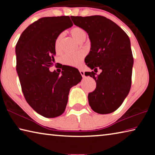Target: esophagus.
<instances>
[{
    "label": "esophagus",
    "mask_w": 155,
    "mask_h": 155,
    "mask_svg": "<svg viewBox=\"0 0 155 155\" xmlns=\"http://www.w3.org/2000/svg\"><path fill=\"white\" fill-rule=\"evenodd\" d=\"M80 73H81V76H82L83 77H85V72H84L83 70H80Z\"/></svg>",
    "instance_id": "1"
}]
</instances>
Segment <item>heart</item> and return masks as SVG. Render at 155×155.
<instances>
[{"mask_svg":"<svg viewBox=\"0 0 155 155\" xmlns=\"http://www.w3.org/2000/svg\"><path fill=\"white\" fill-rule=\"evenodd\" d=\"M72 36L78 42L82 43L87 38V33L81 27H74L70 31ZM64 37V34L61 33L57 36L54 42V50L57 52H59L61 51V43ZM84 54L83 52H76V53L65 54L62 57L61 62L63 64L70 66H79L83 61Z\"/></svg>","mask_w":155,"mask_h":155,"instance_id":"1","label":"heart"}]
</instances>
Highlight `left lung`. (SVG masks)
<instances>
[{"instance_id": "1", "label": "left lung", "mask_w": 155, "mask_h": 155, "mask_svg": "<svg viewBox=\"0 0 155 155\" xmlns=\"http://www.w3.org/2000/svg\"><path fill=\"white\" fill-rule=\"evenodd\" d=\"M70 18L90 40L86 65L94 71L102 70L98 75L93 71L85 72L96 83L95 90L88 94L89 104L98 114H111L120 107L130 89L133 57L130 39L118 25L104 16Z\"/></svg>"}]
</instances>
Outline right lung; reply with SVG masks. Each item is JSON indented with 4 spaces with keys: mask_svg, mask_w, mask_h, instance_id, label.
I'll use <instances>...</instances> for the list:
<instances>
[{
    "mask_svg": "<svg viewBox=\"0 0 155 155\" xmlns=\"http://www.w3.org/2000/svg\"><path fill=\"white\" fill-rule=\"evenodd\" d=\"M72 25L69 16L41 18L23 31L15 46L16 71L26 101L48 118L64 112L70 88L82 79L71 66L64 65L61 73L49 70L54 63L57 36Z\"/></svg>",
    "mask_w": 155,
    "mask_h": 155,
    "instance_id": "obj_1",
    "label": "right lung"
}]
</instances>
